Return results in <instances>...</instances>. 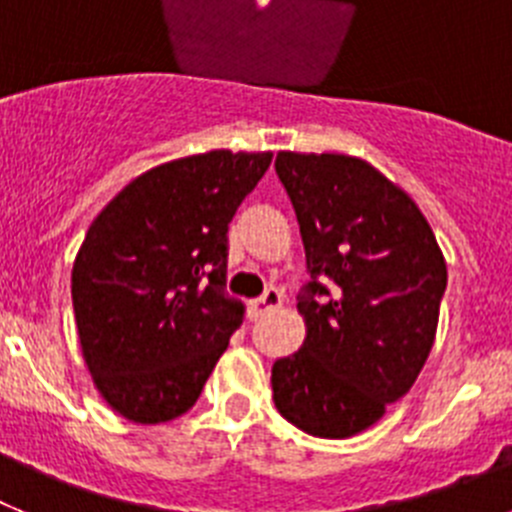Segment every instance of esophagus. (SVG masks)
I'll return each instance as SVG.
<instances>
[{
    "label": "esophagus",
    "mask_w": 512,
    "mask_h": 512,
    "mask_svg": "<svg viewBox=\"0 0 512 512\" xmlns=\"http://www.w3.org/2000/svg\"><path fill=\"white\" fill-rule=\"evenodd\" d=\"M279 305H282V292L274 287L266 289L259 300L251 302V318H261V315H266V312H274Z\"/></svg>",
    "instance_id": "34e87169"
}]
</instances>
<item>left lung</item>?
I'll list each match as a JSON object with an SVG mask.
<instances>
[{
    "instance_id": "8db88e82",
    "label": "left lung",
    "mask_w": 512,
    "mask_h": 512,
    "mask_svg": "<svg viewBox=\"0 0 512 512\" xmlns=\"http://www.w3.org/2000/svg\"><path fill=\"white\" fill-rule=\"evenodd\" d=\"M274 166L310 271L297 297L307 336L274 361V402L310 436H356L408 395L431 354L446 261L418 205L372 164L279 151Z\"/></svg>"
}]
</instances>
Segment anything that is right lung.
<instances>
[{"label":"right lung","instance_id":"right-lung-1","mask_svg":"<svg viewBox=\"0 0 512 512\" xmlns=\"http://www.w3.org/2000/svg\"><path fill=\"white\" fill-rule=\"evenodd\" d=\"M271 153L210 151L140 174L89 225L71 271L81 351L133 423L192 408L243 302L225 292L228 225Z\"/></svg>","mask_w":512,"mask_h":512}]
</instances>
